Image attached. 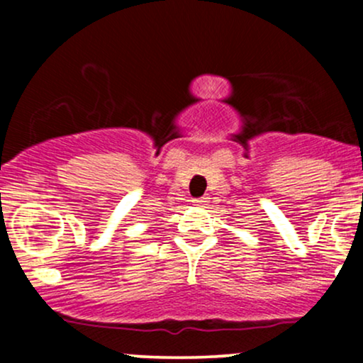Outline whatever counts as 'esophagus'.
<instances>
[{"instance_id":"esophagus-1","label":"esophagus","mask_w":363,"mask_h":363,"mask_svg":"<svg viewBox=\"0 0 363 363\" xmlns=\"http://www.w3.org/2000/svg\"><path fill=\"white\" fill-rule=\"evenodd\" d=\"M208 203V198H198V199H194V205L196 206H205Z\"/></svg>"}]
</instances>
